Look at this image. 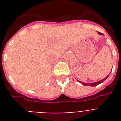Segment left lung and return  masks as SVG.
I'll return each instance as SVG.
<instances>
[{"label": "left lung", "instance_id": "8db88e82", "mask_svg": "<svg viewBox=\"0 0 121 121\" xmlns=\"http://www.w3.org/2000/svg\"><path fill=\"white\" fill-rule=\"evenodd\" d=\"M98 32V34H99V35H103V34H101V33H100V32ZM108 76H109V75H108V76H107V77H105V78H103V79H102V80H101L98 81V82H94V83H87L82 82L81 81H79V80H77V81H78V82H79V83H80L82 84V85H84V86H97V85H99V84L101 83H103V82H104V81L106 80V79H107V77H108Z\"/></svg>", "mask_w": 121, "mask_h": 121}]
</instances>
